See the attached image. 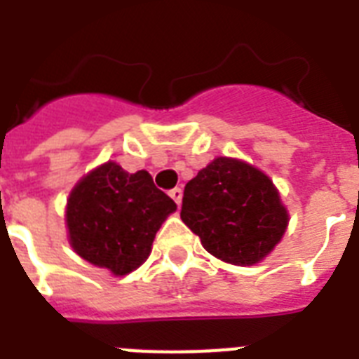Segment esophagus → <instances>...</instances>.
<instances>
[{"label":"esophagus","mask_w":359,"mask_h":359,"mask_svg":"<svg viewBox=\"0 0 359 359\" xmlns=\"http://www.w3.org/2000/svg\"><path fill=\"white\" fill-rule=\"evenodd\" d=\"M169 196H171V199L180 207V203H182V190H180V188H173V190L169 191Z\"/></svg>","instance_id":"esophagus-1"}]
</instances>
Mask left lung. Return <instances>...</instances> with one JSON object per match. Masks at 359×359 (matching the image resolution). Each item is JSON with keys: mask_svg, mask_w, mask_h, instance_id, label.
Segmentation results:
<instances>
[{"mask_svg": "<svg viewBox=\"0 0 359 359\" xmlns=\"http://www.w3.org/2000/svg\"><path fill=\"white\" fill-rule=\"evenodd\" d=\"M180 218L210 255L253 266L281 242L289 210L261 169L218 156L186 184Z\"/></svg>", "mask_w": 359, "mask_h": 359, "instance_id": "8db88e82", "label": "left lung"}]
</instances>
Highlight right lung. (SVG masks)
I'll use <instances>...</instances> for the list:
<instances>
[{
    "instance_id": "obj_1",
    "label": "right lung",
    "mask_w": 359,
    "mask_h": 359,
    "mask_svg": "<svg viewBox=\"0 0 359 359\" xmlns=\"http://www.w3.org/2000/svg\"><path fill=\"white\" fill-rule=\"evenodd\" d=\"M175 210L173 199L145 169L128 173L109 160L78 180L65 222L70 245L83 261L126 276L151 255L156 231Z\"/></svg>"
}]
</instances>
